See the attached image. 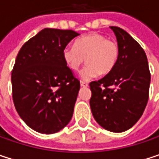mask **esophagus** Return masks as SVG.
<instances>
[{
	"instance_id": "obj_1",
	"label": "esophagus",
	"mask_w": 159,
	"mask_h": 159,
	"mask_svg": "<svg viewBox=\"0 0 159 159\" xmlns=\"http://www.w3.org/2000/svg\"><path fill=\"white\" fill-rule=\"evenodd\" d=\"M80 84H81V86H84V87L88 86V83L87 82H84V81H81L80 82Z\"/></svg>"
}]
</instances>
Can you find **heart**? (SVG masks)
Here are the masks:
<instances>
[{
  "label": "heart",
  "instance_id": "heart-1",
  "mask_svg": "<svg viewBox=\"0 0 159 159\" xmlns=\"http://www.w3.org/2000/svg\"><path fill=\"white\" fill-rule=\"evenodd\" d=\"M120 54L116 41L100 33H90L77 39L75 46H66L62 49V60L65 65L74 72H77L86 61V65L80 73L83 80L95 78L100 75H107L114 68Z\"/></svg>",
  "mask_w": 159,
  "mask_h": 159
}]
</instances>
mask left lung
Returning <instances> with one entry per match:
<instances>
[{
    "label": "left lung",
    "instance_id": "8db88e82",
    "mask_svg": "<svg viewBox=\"0 0 159 159\" xmlns=\"http://www.w3.org/2000/svg\"><path fill=\"white\" fill-rule=\"evenodd\" d=\"M120 48L116 65L98 81L89 84L90 108L104 129L121 133L143 115L149 97L150 72L143 48L125 30L111 26Z\"/></svg>",
    "mask_w": 159,
    "mask_h": 159
}]
</instances>
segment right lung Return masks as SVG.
<instances>
[{
	"instance_id": "add662e5",
	"label": "right lung",
	"mask_w": 159,
	"mask_h": 159,
	"mask_svg": "<svg viewBox=\"0 0 159 159\" xmlns=\"http://www.w3.org/2000/svg\"><path fill=\"white\" fill-rule=\"evenodd\" d=\"M73 30L44 28L20 48L12 71L13 100L31 129L51 134L71 120L80 82L62 60V49L79 36Z\"/></svg>"
}]
</instances>
